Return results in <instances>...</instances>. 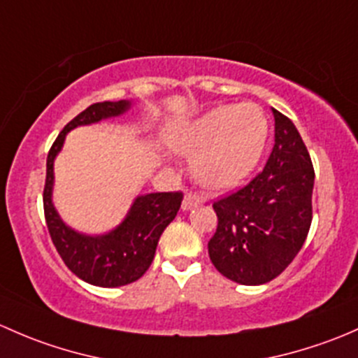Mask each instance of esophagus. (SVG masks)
<instances>
[{
  "label": "esophagus",
  "mask_w": 358,
  "mask_h": 358,
  "mask_svg": "<svg viewBox=\"0 0 358 358\" xmlns=\"http://www.w3.org/2000/svg\"><path fill=\"white\" fill-rule=\"evenodd\" d=\"M201 201H203V196H201V194L187 193L186 196H184V200H182V210H184V212H187V210H191L193 206L201 203Z\"/></svg>",
  "instance_id": "esophagus-1"
}]
</instances>
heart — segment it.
Segmentation results:
<instances>
[{
  "label": "heart",
  "instance_id": "heart-1",
  "mask_svg": "<svg viewBox=\"0 0 358 358\" xmlns=\"http://www.w3.org/2000/svg\"><path fill=\"white\" fill-rule=\"evenodd\" d=\"M267 132V119L257 105H226L176 129L169 146L191 158V172L198 182L224 189L241 182L255 169Z\"/></svg>",
  "mask_w": 358,
  "mask_h": 358
}]
</instances>
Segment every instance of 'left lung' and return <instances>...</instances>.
I'll return each instance as SVG.
<instances>
[{"label":"left lung","instance_id":"obj_1","mask_svg":"<svg viewBox=\"0 0 358 358\" xmlns=\"http://www.w3.org/2000/svg\"><path fill=\"white\" fill-rule=\"evenodd\" d=\"M274 148L246 186L213 201L208 255L217 271L246 286L278 278L303 246L312 224L314 165L300 132L272 108Z\"/></svg>","mask_w":358,"mask_h":358}]
</instances>
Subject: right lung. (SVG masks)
<instances>
[{
    "label": "right lung",
    "instance_id": "right-lung-1",
    "mask_svg": "<svg viewBox=\"0 0 358 358\" xmlns=\"http://www.w3.org/2000/svg\"><path fill=\"white\" fill-rule=\"evenodd\" d=\"M131 106V101H101L87 106L65 125L51 145L46 160V182L43 191L44 219L55 248L65 265L83 281L101 288H117L138 281L152 265L158 239L174 220L180 208L182 193H150L138 196L127 217L108 234L86 236L65 226L51 201L53 162L65 141V134L77 125H90L108 117H117Z\"/></svg>",
    "mask_w": 358,
    "mask_h": 358
}]
</instances>
